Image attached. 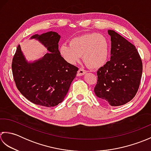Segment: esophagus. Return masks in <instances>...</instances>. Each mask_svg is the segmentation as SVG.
<instances>
[{
    "label": "esophagus",
    "mask_w": 151,
    "mask_h": 151,
    "mask_svg": "<svg viewBox=\"0 0 151 151\" xmlns=\"http://www.w3.org/2000/svg\"><path fill=\"white\" fill-rule=\"evenodd\" d=\"M86 73V71L83 68H79L78 72V73H77V76H84Z\"/></svg>",
    "instance_id": "esophagus-1"
}]
</instances>
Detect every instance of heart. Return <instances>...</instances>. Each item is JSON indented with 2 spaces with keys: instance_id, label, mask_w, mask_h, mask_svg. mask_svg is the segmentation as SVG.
<instances>
[{
  "instance_id": "1",
  "label": "heart",
  "mask_w": 151,
  "mask_h": 151,
  "mask_svg": "<svg viewBox=\"0 0 151 151\" xmlns=\"http://www.w3.org/2000/svg\"><path fill=\"white\" fill-rule=\"evenodd\" d=\"M110 42L103 35L85 34L70 40V45L63 44L59 48L60 54L67 63L75 64L83 55L88 67L98 69L104 66L110 55Z\"/></svg>"
}]
</instances>
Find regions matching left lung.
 <instances>
[{
  "label": "left lung",
  "mask_w": 151,
  "mask_h": 151,
  "mask_svg": "<svg viewBox=\"0 0 151 151\" xmlns=\"http://www.w3.org/2000/svg\"><path fill=\"white\" fill-rule=\"evenodd\" d=\"M111 36V58L98 70L96 96L111 106L124 105L133 99L139 87L142 61L136 47L113 30Z\"/></svg>",
  "instance_id": "8db88e82"
}]
</instances>
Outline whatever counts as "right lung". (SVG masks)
Here are the masks:
<instances>
[{"mask_svg":"<svg viewBox=\"0 0 151 151\" xmlns=\"http://www.w3.org/2000/svg\"><path fill=\"white\" fill-rule=\"evenodd\" d=\"M47 48L39 59L28 61L17 46L12 64L17 88L27 100L36 105L54 107L62 102L76 78L78 68L67 63L58 50L60 36L50 31L30 37Z\"/></svg>","mask_w":151,"mask_h":151,"instance_id":"1","label":"right lung"}]
</instances>
